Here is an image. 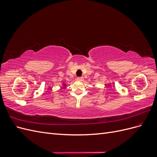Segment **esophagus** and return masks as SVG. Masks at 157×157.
<instances>
[{
    "label": "esophagus",
    "mask_w": 157,
    "mask_h": 157,
    "mask_svg": "<svg viewBox=\"0 0 157 157\" xmlns=\"http://www.w3.org/2000/svg\"><path fill=\"white\" fill-rule=\"evenodd\" d=\"M78 80H79V81H82V80H83V77H77V78Z\"/></svg>",
    "instance_id": "obj_1"
}]
</instances>
